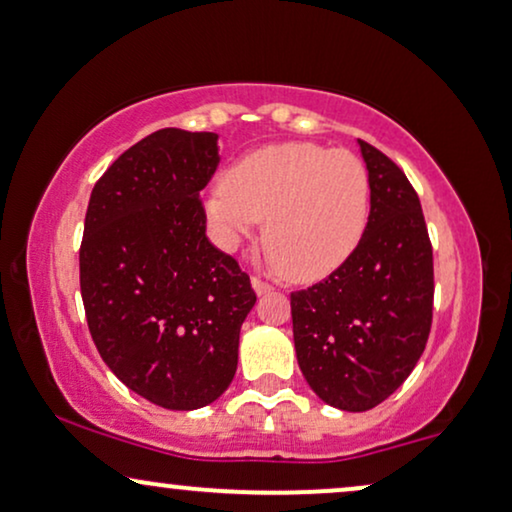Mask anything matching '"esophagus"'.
I'll return each mask as SVG.
<instances>
[{"instance_id": "1", "label": "esophagus", "mask_w": 512, "mask_h": 512, "mask_svg": "<svg viewBox=\"0 0 512 512\" xmlns=\"http://www.w3.org/2000/svg\"><path fill=\"white\" fill-rule=\"evenodd\" d=\"M251 287H254L258 296H265V294H270V291H272V284L263 282L261 277H251Z\"/></svg>"}]
</instances>
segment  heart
<instances>
[{
  "mask_svg": "<svg viewBox=\"0 0 512 512\" xmlns=\"http://www.w3.org/2000/svg\"><path fill=\"white\" fill-rule=\"evenodd\" d=\"M367 164L320 143L251 150L204 199L214 240L237 249L263 221V249L291 282H320L360 247L369 223Z\"/></svg>",
  "mask_w": 512,
  "mask_h": 512,
  "instance_id": "heart-1",
  "label": "heart"
}]
</instances>
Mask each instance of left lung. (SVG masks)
I'll return each instance as SVG.
<instances>
[{
	"mask_svg": "<svg viewBox=\"0 0 512 512\" xmlns=\"http://www.w3.org/2000/svg\"><path fill=\"white\" fill-rule=\"evenodd\" d=\"M360 143L369 223L327 280L291 294L298 367L322 402L367 411L407 381L433 322V247L421 202L393 159Z\"/></svg>",
	"mask_w": 512,
	"mask_h": 512,
	"instance_id": "obj_1",
	"label": "left lung"
}]
</instances>
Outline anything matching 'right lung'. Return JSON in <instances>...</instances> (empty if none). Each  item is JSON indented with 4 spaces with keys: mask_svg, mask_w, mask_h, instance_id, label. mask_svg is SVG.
I'll list each match as a JSON object with an SVG mask.
<instances>
[{
    "mask_svg": "<svg viewBox=\"0 0 512 512\" xmlns=\"http://www.w3.org/2000/svg\"><path fill=\"white\" fill-rule=\"evenodd\" d=\"M221 162L211 131L159 129L98 178L84 218L79 287L112 374L152 404L207 407L237 371L256 294L207 237L199 190Z\"/></svg>",
    "mask_w": 512,
    "mask_h": 512,
    "instance_id": "add662e5",
    "label": "right lung"
}]
</instances>
